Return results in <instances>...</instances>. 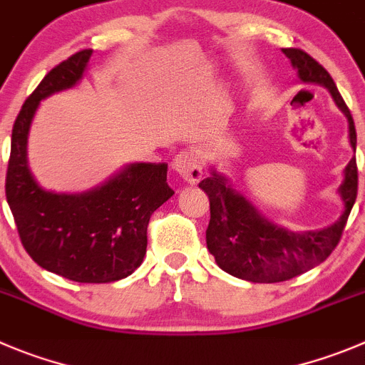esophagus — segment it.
I'll list each match as a JSON object with an SVG mask.
<instances>
[{
    "mask_svg": "<svg viewBox=\"0 0 365 365\" xmlns=\"http://www.w3.org/2000/svg\"><path fill=\"white\" fill-rule=\"evenodd\" d=\"M175 171L182 176L185 182L196 183L202 180L203 176V165L202 158L194 149H189V151H182L180 155H176L175 158Z\"/></svg>",
    "mask_w": 365,
    "mask_h": 365,
    "instance_id": "esophagus-1",
    "label": "esophagus"
}]
</instances>
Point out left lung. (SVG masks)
<instances>
[{"instance_id":"8db88e82","label":"left lung","mask_w":365,"mask_h":365,"mask_svg":"<svg viewBox=\"0 0 365 365\" xmlns=\"http://www.w3.org/2000/svg\"><path fill=\"white\" fill-rule=\"evenodd\" d=\"M304 83L322 84L329 90L349 124V142L356 149V131L349 108L336 90L331 75L322 64L301 48H282ZM200 187L210 202V221L207 229V248L217 267L234 277L250 282H279L312 270L329 257L342 237L359 190V169L353 156L344 171L339 192L344 202L340 220L328 229L295 234L264 220L257 209L230 187L229 180L216 171L202 180Z\"/></svg>"}]
</instances>
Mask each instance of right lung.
I'll use <instances>...</instances> for the list:
<instances>
[{"mask_svg":"<svg viewBox=\"0 0 365 365\" xmlns=\"http://www.w3.org/2000/svg\"><path fill=\"white\" fill-rule=\"evenodd\" d=\"M91 52L73 53L44 75L12 128L5 194L29 255L44 270L75 282H113L144 261L151 214L171 198L167 163H131L84 194L46 192L26 165V138L37 106L79 83Z\"/></svg>","mask_w":365,"mask_h":365,"instance_id":"obj_1","label":"right lung"}]
</instances>
